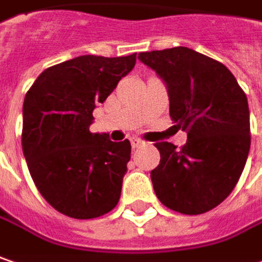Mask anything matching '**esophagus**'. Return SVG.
<instances>
[{
	"instance_id": "34e87169",
	"label": "esophagus",
	"mask_w": 262,
	"mask_h": 262,
	"mask_svg": "<svg viewBox=\"0 0 262 262\" xmlns=\"http://www.w3.org/2000/svg\"><path fill=\"white\" fill-rule=\"evenodd\" d=\"M130 144L133 148H138V146H142L145 142L142 141V139H139V138H132L130 139Z\"/></svg>"
}]
</instances>
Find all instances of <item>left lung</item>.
<instances>
[{
    "label": "left lung",
    "mask_w": 262,
    "mask_h": 262,
    "mask_svg": "<svg viewBox=\"0 0 262 262\" xmlns=\"http://www.w3.org/2000/svg\"><path fill=\"white\" fill-rule=\"evenodd\" d=\"M138 59L164 81L170 118L187 132L182 148L156 144V195L185 215L216 208L236 187L251 148L245 92L225 65L188 47L145 52Z\"/></svg>",
    "instance_id": "obj_1"
}]
</instances>
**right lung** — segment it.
Wrapping results in <instances>:
<instances>
[{"label":"right lung","mask_w":262,"mask_h":262,"mask_svg":"<svg viewBox=\"0 0 262 262\" xmlns=\"http://www.w3.org/2000/svg\"><path fill=\"white\" fill-rule=\"evenodd\" d=\"M136 63L85 54L39 74L24 102L22 148L41 195L57 212L98 218L116 208L130 160V142L92 133L93 110Z\"/></svg>","instance_id":"1"}]
</instances>
